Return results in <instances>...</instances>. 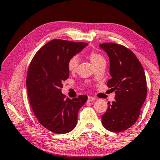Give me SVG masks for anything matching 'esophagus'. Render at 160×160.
<instances>
[{
    "label": "esophagus",
    "instance_id": "obj_1",
    "mask_svg": "<svg viewBox=\"0 0 160 160\" xmlns=\"http://www.w3.org/2000/svg\"><path fill=\"white\" fill-rule=\"evenodd\" d=\"M95 100V98L92 96H88V101H94Z\"/></svg>",
    "mask_w": 160,
    "mask_h": 160
}]
</instances>
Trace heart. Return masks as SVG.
<instances>
[{
    "label": "heart",
    "mask_w": 160,
    "mask_h": 160,
    "mask_svg": "<svg viewBox=\"0 0 160 160\" xmlns=\"http://www.w3.org/2000/svg\"><path fill=\"white\" fill-rule=\"evenodd\" d=\"M88 57H89L90 61L93 64L94 66H96L100 62H101L105 61L104 57L101 54L98 53L96 52H90L88 53ZM78 63H79V60H78V56H72L68 59V70L72 72H75L78 69Z\"/></svg>",
    "instance_id": "b5f03b06"
}]
</instances>
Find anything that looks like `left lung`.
<instances>
[{
  "label": "left lung",
  "mask_w": 160,
  "mask_h": 160,
  "mask_svg": "<svg viewBox=\"0 0 160 160\" xmlns=\"http://www.w3.org/2000/svg\"><path fill=\"white\" fill-rule=\"evenodd\" d=\"M110 59V75L107 85L115 90L114 101L102 116L107 130L122 132L132 126L139 118L147 98V87L142 64L130 49L115 43L100 44Z\"/></svg>",
  "instance_id": "obj_1"
}]
</instances>
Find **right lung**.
Listing matches in <instances>:
<instances>
[{
    "mask_svg": "<svg viewBox=\"0 0 160 160\" xmlns=\"http://www.w3.org/2000/svg\"><path fill=\"white\" fill-rule=\"evenodd\" d=\"M88 44L53 39L43 46L31 62L27 76L29 103L41 124L55 133H68L78 121L79 109L88 96L65 98L62 82L69 78L68 59Z\"/></svg>",
    "mask_w": 160,
    "mask_h": 160,
    "instance_id": "add662e5",
    "label": "right lung"
}]
</instances>
